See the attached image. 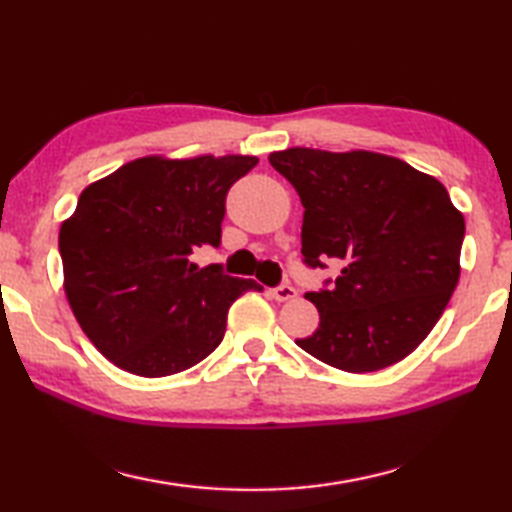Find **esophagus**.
<instances>
[{
  "mask_svg": "<svg viewBox=\"0 0 512 512\" xmlns=\"http://www.w3.org/2000/svg\"><path fill=\"white\" fill-rule=\"evenodd\" d=\"M270 297L274 301H290V299L297 297V290H294L292 285H279V288L270 290Z\"/></svg>",
  "mask_w": 512,
  "mask_h": 512,
  "instance_id": "1",
  "label": "esophagus"
}]
</instances>
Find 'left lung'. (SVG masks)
Wrapping results in <instances>:
<instances>
[{
    "label": "left lung",
    "instance_id": "8db88e82",
    "mask_svg": "<svg viewBox=\"0 0 512 512\" xmlns=\"http://www.w3.org/2000/svg\"><path fill=\"white\" fill-rule=\"evenodd\" d=\"M270 164L303 204L308 267L342 265L308 292L319 328L297 346L348 373L387 369L432 333L461 274L465 220L438 179L380 152L290 148ZM330 281H326L328 285Z\"/></svg>",
    "mask_w": 512,
    "mask_h": 512
}]
</instances>
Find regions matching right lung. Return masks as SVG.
Instances as JSON below:
<instances>
[{"label":"right lung","mask_w":512,"mask_h":512,"mask_svg":"<svg viewBox=\"0 0 512 512\" xmlns=\"http://www.w3.org/2000/svg\"><path fill=\"white\" fill-rule=\"evenodd\" d=\"M256 157H141L89 184L62 222L65 294L83 333L107 360L164 378L220 346L231 303L263 285L191 254L218 247L229 188Z\"/></svg>","instance_id":"right-lung-1"}]
</instances>
